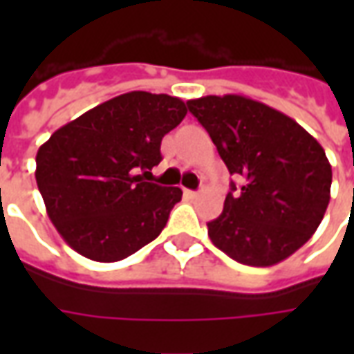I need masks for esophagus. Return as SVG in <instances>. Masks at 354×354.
I'll return each instance as SVG.
<instances>
[{"label": "esophagus", "mask_w": 354, "mask_h": 354, "mask_svg": "<svg viewBox=\"0 0 354 354\" xmlns=\"http://www.w3.org/2000/svg\"><path fill=\"white\" fill-rule=\"evenodd\" d=\"M185 195H187L189 199H195V197H199V192H192V189H185Z\"/></svg>", "instance_id": "34e87169"}]
</instances>
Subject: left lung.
I'll use <instances>...</instances> for the list:
<instances>
[{
    "mask_svg": "<svg viewBox=\"0 0 354 354\" xmlns=\"http://www.w3.org/2000/svg\"><path fill=\"white\" fill-rule=\"evenodd\" d=\"M231 174L243 178L208 222V237L231 260L269 267L313 237L330 203L332 167L292 117L241 94L187 100Z\"/></svg>",
    "mask_w": 354,
    "mask_h": 354,
    "instance_id": "1",
    "label": "left lung"
}]
</instances>
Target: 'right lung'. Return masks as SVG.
<instances>
[{"label":"right lung","mask_w":354,"mask_h":354,"mask_svg":"<svg viewBox=\"0 0 354 354\" xmlns=\"http://www.w3.org/2000/svg\"><path fill=\"white\" fill-rule=\"evenodd\" d=\"M185 113L176 96L132 91L60 127L37 149L35 182L47 214L75 252L109 263L159 237L182 189L144 176Z\"/></svg>","instance_id":"obj_1"}]
</instances>
